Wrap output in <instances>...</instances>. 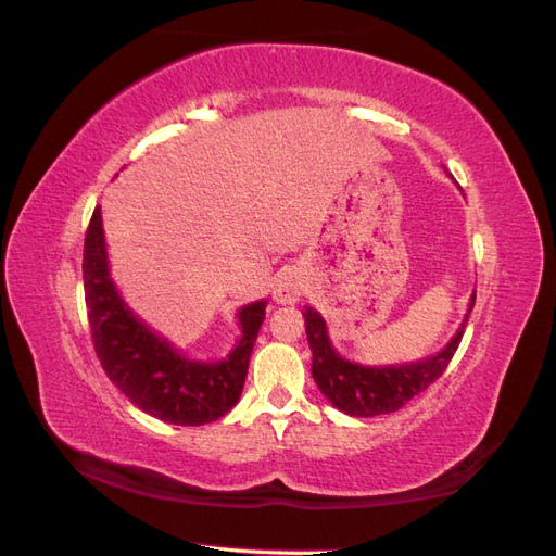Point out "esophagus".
Wrapping results in <instances>:
<instances>
[{
  "mask_svg": "<svg viewBox=\"0 0 556 556\" xmlns=\"http://www.w3.org/2000/svg\"><path fill=\"white\" fill-rule=\"evenodd\" d=\"M303 295V277L295 273V269H283L279 273L275 289H273V298L277 305H293L301 301Z\"/></svg>",
  "mask_w": 556,
  "mask_h": 556,
  "instance_id": "obj_1",
  "label": "esophagus"
}]
</instances>
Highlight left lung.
<instances>
[{"mask_svg": "<svg viewBox=\"0 0 556 556\" xmlns=\"http://www.w3.org/2000/svg\"><path fill=\"white\" fill-rule=\"evenodd\" d=\"M475 293L469 298L465 317L448 343L437 354L404 364L368 366L350 362L340 354L329 336V326L315 307L305 305V331L312 350V378L317 388L338 410L354 418H374L382 414H394L406 406L416 394L427 390L446 371L448 362L458 350L469 312L475 307Z\"/></svg>", "mask_w": 556, "mask_h": 556, "instance_id": "1", "label": "left lung"}]
</instances>
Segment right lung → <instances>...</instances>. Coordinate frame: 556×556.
<instances>
[{
	"label": "right lung",
	"instance_id": "1",
	"mask_svg": "<svg viewBox=\"0 0 556 556\" xmlns=\"http://www.w3.org/2000/svg\"><path fill=\"white\" fill-rule=\"evenodd\" d=\"M81 273L98 359L142 414L197 427L223 418L239 402L267 301L239 307L237 345L223 359L204 362L170 345L126 305L110 273L101 206L93 211L84 239Z\"/></svg>",
	"mask_w": 556,
	"mask_h": 556
}]
</instances>
